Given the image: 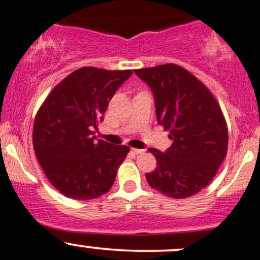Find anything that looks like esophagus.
<instances>
[{
    "label": "esophagus",
    "instance_id": "obj_1",
    "mask_svg": "<svg viewBox=\"0 0 260 260\" xmlns=\"http://www.w3.org/2000/svg\"><path fill=\"white\" fill-rule=\"evenodd\" d=\"M132 152L135 153V154H143L144 152V149H139V148H132Z\"/></svg>",
    "mask_w": 260,
    "mask_h": 260
}]
</instances>
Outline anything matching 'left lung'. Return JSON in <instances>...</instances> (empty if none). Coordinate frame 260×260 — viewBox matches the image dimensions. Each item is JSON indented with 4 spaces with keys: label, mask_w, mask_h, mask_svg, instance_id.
I'll list each match as a JSON object with an SVG mask.
<instances>
[{
    "label": "left lung",
    "mask_w": 260,
    "mask_h": 260,
    "mask_svg": "<svg viewBox=\"0 0 260 260\" xmlns=\"http://www.w3.org/2000/svg\"><path fill=\"white\" fill-rule=\"evenodd\" d=\"M154 97L155 114L173 141L166 152L149 148L157 167L146 173L153 189L176 199L197 194L214 178L228 149V128L214 95L180 66L136 70Z\"/></svg>",
    "instance_id": "obj_1"
}]
</instances>
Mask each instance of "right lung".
Here are the masks:
<instances>
[{"mask_svg": "<svg viewBox=\"0 0 260 260\" xmlns=\"http://www.w3.org/2000/svg\"><path fill=\"white\" fill-rule=\"evenodd\" d=\"M132 71L82 67L59 82L38 109L34 148L46 177L61 194L77 201L107 193L127 146L95 141L108 103Z\"/></svg>", "mask_w": 260, "mask_h": 260, "instance_id": "1", "label": "right lung"}]
</instances>
